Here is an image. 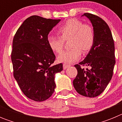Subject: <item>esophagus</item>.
<instances>
[{"label":"esophagus","instance_id":"obj_1","mask_svg":"<svg viewBox=\"0 0 122 122\" xmlns=\"http://www.w3.org/2000/svg\"><path fill=\"white\" fill-rule=\"evenodd\" d=\"M70 65L65 64V63H64V64L63 65V69H64V70H66L67 68L70 67Z\"/></svg>","mask_w":122,"mask_h":122}]
</instances>
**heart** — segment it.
Returning <instances> with one entry per match:
<instances>
[{
    "label": "heart",
    "instance_id": "1",
    "mask_svg": "<svg viewBox=\"0 0 122 122\" xmlns=\"http://www.w3.org/2000/svg\"><path fill=\"white\" fill-rule=\"evenodd\" d=\"M60 36L49 35L47 41L50 49L56 53L62 51L64 41L70 38L69 50L65 51L57 57L59 62L71 63L76 62L81 56V51L86 53L91 49L94 43V32L92 27L84 24L76 19H69L58 29Z\"/></svg>",
    "mask_w": 122,
    "mask_h": 122
}]
</instances>
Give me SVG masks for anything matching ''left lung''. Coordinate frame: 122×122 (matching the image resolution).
<instances>
[{"label":"left lung","instance_id":"1","mask_svg":"<svg viewBox=\"0 0 122 122\" xmlns=\"http://www.w3.org/2000/svg\"><path fill=\"white\" fill-rule=\"evenodd\" d=\"M83 16L92 24L95 40L84 60L74 65L77 74L73 84L77 93L93 98L100 95L111 80L116 63L115 46L111 31L103 19L88 13ZM81 65L89 66L91 69L84 70Z\"/></svg>","mask_w":122,"mask_h":122}]
</instances>
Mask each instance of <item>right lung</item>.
<instances>
[{
	"label": "right lung",
	"mask_w": 122,
	"mask_h": 122,
	"mask_svg": "<svg viewBox=\"0 0 122 122\" xmlns=\"http://www.w3.org/2000/svg\"><path fill=\"white\" fill-rule=\"evenodd\" d=\"M60 19L32 16L18 29L13 40V75L27 97L35 101L49 98L56 88L55 74L63 70L62 63L53 65L56 56L47 38Z\"/></svg>",
	"instance_id": "add662e5"
}]
</instances>
